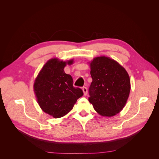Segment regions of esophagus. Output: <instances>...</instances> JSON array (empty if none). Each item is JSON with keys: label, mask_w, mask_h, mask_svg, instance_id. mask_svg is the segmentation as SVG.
Here are the masks:
<instances>
[{"label": "esophagus", "mask_w": 159, "mask_h": 159, "mask_svg": "<svg viewBox=\"0 0 159 159\" xmlns=\"http://www.w3.org/2000/svg\"><path fill=\"white\" fill-rule=\"evenodd\" d=\"M82 90H83V92H84V95H87V94H88V89H87V88L84 87L82 88Z\"/></svg>", "instance_id": "esophagus-1"}]
</instances>
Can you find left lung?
<instances>
[{
    "label": "left lung",
    "mask_w": 159,
    "mask_h": 159,
    "mask_svg": "<svg viewBox=\"0 0 159 159\" xmlns=\"http://www.w3.org/2000/svg\"><path fill=\"white\" fill-rule=\"evenodd\" d=\"M92 82L89 102L103 117H113L122 111L129 98L131 81L126 70L106 56L89 61Z\"/></svg>",
    "instance_id": "1"
}]
</instances>
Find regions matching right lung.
I'll use <instances>...</instances> for the list:
<instances>
[{"mask_svg": "<svg viewBox=\"0 0 159 159\" xmlns=\"http://www.w3.org/2000/svg\"><path fill=\"white\" fill-rule=\"evenodd\" d=\"M74 59L63 61L54 57L48 60L34 83L37 102L43 111L54 118L65 116L73 109L77 100L84 95L82 90L73 86V78L64 71Z\"/></svg>", "mask_w": 159, "mask_h": 159, "instance_id": "right-lung-1", "label": "right lung"}]
</instances>
